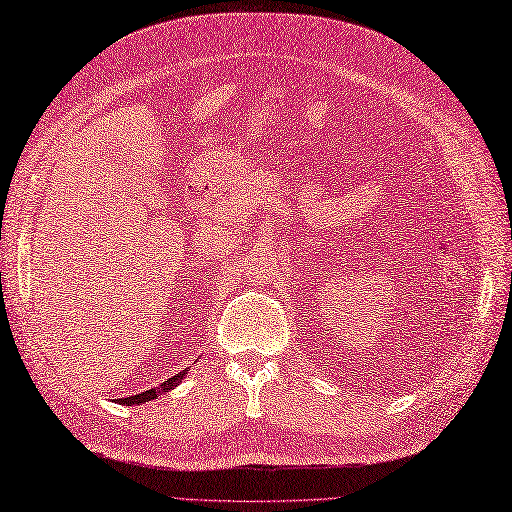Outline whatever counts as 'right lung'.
I'll return each instance as SVG.
<instances>
[{"mask_svg":"<svg viewBox=\"0 0 512 512\" xmlns=\"http://www.w3.org/2000/svg\"><path fill=\"white\" fill-rule=\"evenodd\" d=\"M189 371V369H182L180 373H176V376H171L169 380H165L162 384H158V386H154V389H149V391H143V393H139V395H130V397H126V400H119V404H126V406H132V404H143V402H149V400H156L158 395H162V393H169L173 386H178L180 382H182V378H184V373Z\"/></svg>","mask_w":512,"mask_h":512,"instance_id":"obj_1","label":"right lung"}]
</instances>
